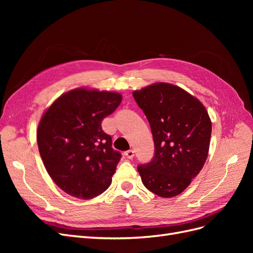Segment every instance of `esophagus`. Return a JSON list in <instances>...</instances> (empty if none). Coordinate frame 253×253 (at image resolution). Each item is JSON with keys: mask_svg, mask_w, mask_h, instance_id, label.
<instances>
[{"mask_svg": "<svg viewBox=\"0 0 253 253\" xmlns=\"http://www.w3.org/2000/svg\"><path fill=\"white\" fill-rule=\"evenodd\" d=\"M125 155L126 158L128 159H132L134 157V151L133 150H128L126 152H125Z\"/></svg>", "mask_w": 253, "mask_h": 253, "instance_id": "obj_1", "label": "esophagus"}]
</instances>
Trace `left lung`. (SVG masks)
Wrapping results in <instances>:
<instances>
[{
  "instance_id": "left-lung-1",
  "label": "left lung",
  "mask_w": 253,
  "mask_h": 253,
  "mask_svg": "<svg viewBox=\"0 0 253 253\" xmlns=\"http://www.w3.org/2000/svg\"><path fill=\"white\" fill-rule=\"evenodd\" d=\"M154 139V157L137 167L143 185L160 197L180 194L208 157L211 120L203 103L170 83H154L133 93Z\"/></svg>"
}]
</instances>
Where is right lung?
I'll return each mask as SVG.
<instances>
[{
	"instance_id": "1",
	"label": "right lung",
	"mask_w": 253,
	"mask_h": 253,
	"mask_svg": "<svg viewBox=\"0 0 253 253\" xmlns=\"http://www.w3.org/2000/svg\"><path fill=\"white\" fill-rule=\"evenodd\" d=\"M121 100L118 93L76 88L44 113L38 147L51 179L67 194L90 200L110 187L121 154L112 148L101 122Z\"/></svg>"
}]
</instances>
